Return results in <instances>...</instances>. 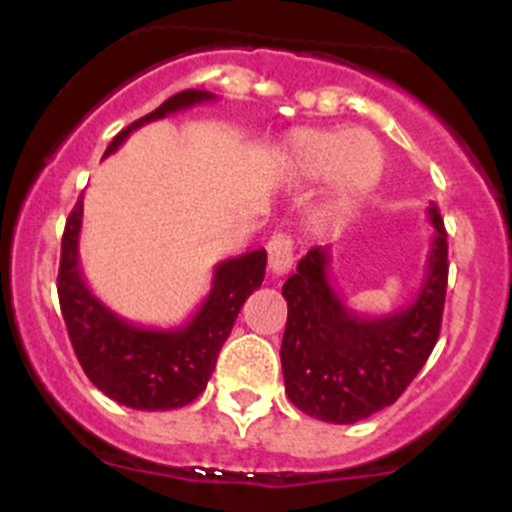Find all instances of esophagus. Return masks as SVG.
<instances>
[{
    "label": "esophagus",
    "instance_id": "1",
    "mask_svg": "<svg viewBox=\"0 0 512 512\" xmlns=\"http://www.w3.org/2000/svg\"><path fill=\"white\" fill-rule=\"evenodd\" d=\"M267 255H269V269L272 274L281 276L293 267V240L286 233H274L267 243Z\"/></svg>",
    "mask_w": 512,
    "mask_h": 512
}]
</instances>
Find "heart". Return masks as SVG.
<instances>
[{"instance_id":"heart-1","label":"heart","mask_w":512,"mask_h":512,"mask_svg":"<svg viewBox=\"0 0 512 512\" xmlns=\"http://www.w3.org/2000/svg\"><path fill=\"white\" fill-rule=\"evenodd\" d=\"M281 163L296 180L330 182L322 216L337 219L373 192L383 175V146L363 129H296L281 146Z\"/></svg>"}]
</instances>
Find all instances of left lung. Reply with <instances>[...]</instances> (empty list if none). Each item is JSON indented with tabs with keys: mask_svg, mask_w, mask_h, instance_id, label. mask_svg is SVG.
Segmentation results:
<instances>
[{
	"mask_svg": "<svg viewBox=\"0 0 512 512\" xmlns=\"http://www.w3.org/2000/svg\"><path fill=\"white\" fill-rule=\"evenodd\" d=\"M433 236L426 279L407 308L361 317L330 284V248H313L284 284L281 342L286 395L308 416L356 424L395 404L438 342L448 289V233L436 204L428 207Z\"/></svg>",
	"mask_w": 512,
	"mask_h": 512,
	"instance_id": "obj_1",
	"label": "left lung"
}]
</instances>
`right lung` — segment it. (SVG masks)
<instances>
[{"label": "right lung", "instance_id": "obj_1", "mask_svg": "<svg viewBox=\"0 0 512 512\" xmlns=\"http://www.w3.org/2000/svg\"><path fill=\"white\" fill-rule=\"evenodd\" d=\"M204 101H214V93L195 88L175 93L154 113L122 129L105 149V156L120 149L129 134L146 122L163 120L170 113ZM81 216L84 197H79L64 226L57 274L64 325L81 368L103 395L125 407L142 411L185 407L204 392L240 308L252 291L260 289L267 252L260 248L219 262L207 301L187 325L175 330H149L113 313L86 286L79 267Z\"/></svg>", "mask_w": 512, "mask_h": 512}]
</instances>
